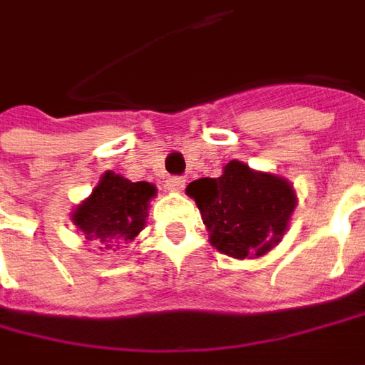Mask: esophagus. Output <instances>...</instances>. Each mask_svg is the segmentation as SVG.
<instances>
[{"label": "esophagus", "instance_id": "1", "mask_svg": "<svg viewBox=\"0 0 365 365\" xmlns=\"http://www.w3.org/2000/svg\"><path fill=\"white\" fill-rule=\"evenodd\" d=\"M185 178L182 176H172V178H168L166 180V187H168L170 191H182L185 189Z\"/></svg>", "mask_w": 365, "mask_h": 365}]
</instances>
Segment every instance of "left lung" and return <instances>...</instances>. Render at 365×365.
<instances>
[{
    "label": "left lung",
    "instance_id": "obj_1",
    "mask_svg": "<svg viewBox=\"0 0 365 365\" xmlns=\"http://www.w3.org/2000/svg\"><path fill=\"white\" fill-rule=\"evenodd\" d=\"M195 199L212 245L245 259L264 255L276 245L295 210L293 187L232 160L218 178H199L187 187Z\"/></svg>",
    "mask_w": 365,
    "mask_h": 365
}]
</instances>
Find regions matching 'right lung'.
Wrapping results in <instances>:
<instances>
[{"label":"right lung","instance_id":"obj_1","mask_svg":"<svg viewBox=\"0 0 365 365\" xmlns=\"http://www.w3.org/2000/svg\"><path fill=\"white\" fill-rule=\"evenodd\" d=\"M153 195L155 187L149 182H130L120 174L106 172L91 197L76 207L72 220L87 241L99 249H112L116 243L133 241L143 230Z\"/></svg>","mask_w":365,"mask_h":365}]
</instances>
